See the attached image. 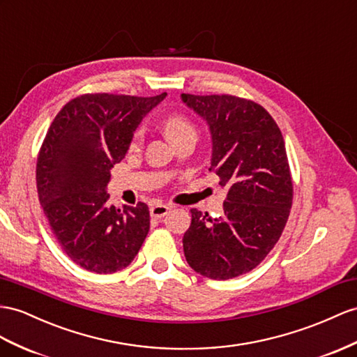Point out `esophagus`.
<instances>
[{"label": "esophagus", "mask_w": 357, "mask_h": 357, "mask_svg": "<svg viewBox=\"0 0 357 357\" xmlns=\"http://www.w3.org/2000/svg\"><path fill=\"white\" fill-rule=\"evenodd\" d=\"M170 211V206L169 205H164V204H153L151 206V217L153 218H161L166 215Z\"/></svg>", "instance_id": "1"}]
</instances>
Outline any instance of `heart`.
Returning <instances> with one entry per match:
<instances>
[{
    "instance_id": "obj_1",
    "label": "heart",
    "mask_w": 357,
    "mask_h": 357,
    "mask_svg": "<svg viewBox=\"0 0 357 357\" xmlns=\"http://www.w3.org/2000/svg\"><path fill=\"white\" fill-rule=\"evenodd\" d=\"M164 132H166L167 139L173 143V142L182 139V137H187V135L196 137V128L193 123L190 122V119L185 117L184 114L173 113V114L167 116L166 121H164ZM142 135H143L142 130H139L134 134V139L131 143L132 148H137V146L140 144Z\"/></svg>"
}]
</instances>
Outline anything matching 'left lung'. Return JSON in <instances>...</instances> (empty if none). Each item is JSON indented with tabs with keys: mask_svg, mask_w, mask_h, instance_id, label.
<instances>
[{
	"mask_svg": "<svg viewBox=\"0 0 357 357\" xmlns=\"http://www.w3.org/2000/svg\"><path fill=\"white\" fill-rule=\"evenodd\" d=\"M204 119L213 142L211 167L227 190L223 214L191 209L184 234L188 266L226 280L249 273L280 238L292 205V181L282 132L266 108L231 95H181Z\"/></svg>",
	"mask_w": 357,
	"mask_h": 357,
	"instance_id": "1",
	"label": "left lung"
}]
</instances>
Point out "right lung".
<instances>
[{"instance_id": "obj_1", "label": "right lung", "mask_w": 357, "mask_h": 357, "mask_svg": "<svg viewBox=\"0 0 357 357\" xmlns=\"http://www.w3.org/2000/svg\"><path fill=\"white\" fill-rule=\"evenodd\" d=\"M166 96L87 93L72 99L51 123L36 167L38 193L54 236L77 266L116 273L139 253L149 232V208L108 206L107 185L143 117Z\"/></svg>"}]
</instances>
